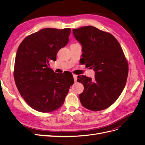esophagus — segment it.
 <instances>
[{"label": "esophagus", "mask_w": 145, "mask_h": 145, "mask_svg": "<svg viewBox=\"0 0 145 145\" xmlns=\"http://www.w3.org/2000/svg\"><path fill=\"white\" fill-rule=\"evenodd\" d=\"M73 77H74V82H77V76L75 75V74H73Z\"/></svg>", "instance_id": "1"}]
</instances>
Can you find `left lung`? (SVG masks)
I'll use <instances>...</instances> for the list:
<instances>
[{"instance_id":"obj_1","label":"left lung","mask_w":145,"mask_h":145,"mask_svg":"<svg viewBox=\"0 0 145 145\" xmlns=\"http://www.w3.org/2000/svg\"><path fill=\"white\" fill-rule=\"evenodd\" d=\"M72 33L82 47V63L95 71L94 79L77 77L84 86L80 101L89 110H103L116 102L125 86L128 64L123 51L114 36L93 26L74 29Z\"/></svg>"}]
</instances>
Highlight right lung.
Masks as SVG:
<instances>
[{"label": "right lung", "instance_id": "right-lung-1", "mask_svg": "<svg viewBox=\"0 0 145 145\" xmlns=\"http://www.w3.org/2000/svg\"><path fill=\"white\" fill-rule=\"evenodd\" d=\"M71 29L46 28L27 36L16 56L14 78L22 97L33 109L50 112L62 106L70 86L71 74L56 73L49 62L56 61L61 48L67 45Z\"/></svg>", "mask_w": 145, "mask_h": 145}]
</instances>
